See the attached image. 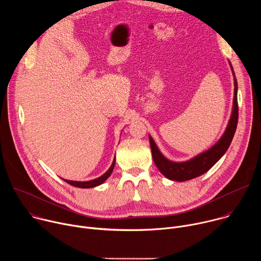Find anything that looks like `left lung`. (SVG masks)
Masks as SVG:
<instances>
[{
	"mask_svg": "<svg viewBox=\"0 0 261 261\" xmlns=\"http://www.w3.org/2000/svg\"><path fill=\"white\" fill-rule=\"evenodd\" d=\"M234 82V96H233V103H232V110L230 119L228 121L227 127L220 137V139L212 146L208 150L196 155L195 157L181 162H174L167 159L159 150L156 142L154 141L153 137L148 134L150 138V144L152 148V155L154 162L160 172L166 176L170 180L175 181H185L189 180L194 177H197L207 170H210L221 158L226 153L228 147L232 141L233 135L237 130L238 126V118H239V106H238V82L234 75V71L231 66V63L228 61Z\"/></svg>",
	"mask_w": 261,
	"mask_h": 261,
	"instance_id": "8db88e82",
	"label": "left lung"
}]
</instances>
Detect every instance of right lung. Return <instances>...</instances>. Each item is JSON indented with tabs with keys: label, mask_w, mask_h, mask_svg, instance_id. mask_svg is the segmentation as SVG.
<instances>
[{
	"label": "right lung",
	"mask_w": 261,
	"mask_h": 261,
	"mask_svg": "<svg viewBox=\"0 0 261 261\" xmlns=\"http://www.w3.org/2000/svg\"><path fill=\"white\" fill-rule=\"evenodd\" d=\"M115 164H116V157H115L113 163H111L109 169L105 173H103L101 176H99L97 178H94V179H91V180L81 181V180H69V179H65V178H62V179H64L66 182L74 186V187H77V188H83V189L94 188V187H97V186L103 184L109 177V175L111 174V172H113V170L115 168Z\"/></svg>",
	"instance_id": "right-lung-1"
}]
</instances>
